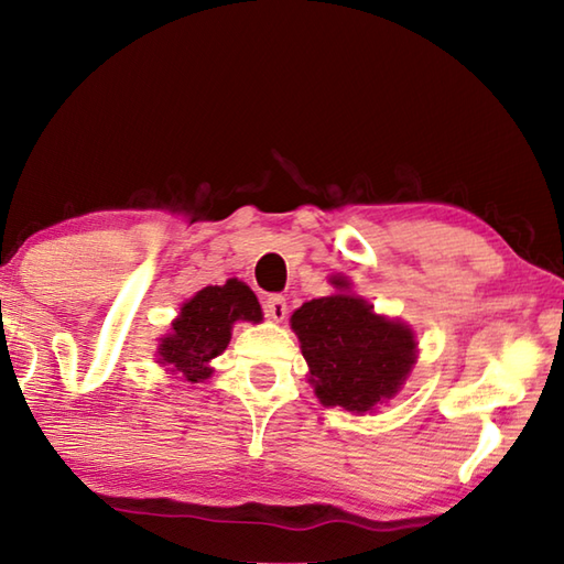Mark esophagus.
<instances>
[{"label":"esophagus","mask_w":564,"mask_h":564,"mask_svg":"<svg viewBox=\"0 0 564 564\" xmlns=\"http://www.w3.org/2000/svg\"><path fill=\"white\" fill-rule=\"evenodd\" d=\"M263 313L273 323H283L285 315H289V303H285L283 295H269L267 303H263Z\"/></svg>","instance_id":"obj_1"}]
</instances>
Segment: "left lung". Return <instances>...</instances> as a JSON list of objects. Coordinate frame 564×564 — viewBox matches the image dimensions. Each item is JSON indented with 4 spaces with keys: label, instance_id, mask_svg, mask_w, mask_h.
Here are the masks:
<instances>
[{
    "label": "left lung",
    "instance_id": "obj_1",
    "mask_svg": "<svg viewBox=\"0 0 564 564\" xmlns=\"http://www.w3.org/2000/svg\"><path fill=\"white\" fill-rule=\"evenodd\" d=\"M337 293L303 303L291 315L293 333L311 367L307 381L323 405L369 413L401 391L417 359L413 329L373 313L345 275H333Z\"/></svg>",
    "mask_w": 564,
    "mask_h": 564
}]
</instances>
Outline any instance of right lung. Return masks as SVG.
<instances>
[{
    "label": "right lung",
    "instance_id": "1",
    "mask_svg": "<svg viewBox=\"0 0 564 564\" xmlns=\"http://www.w3.org/2000/svg\"><path fill=\"white\" fill-rule=\"evenodd\" d=\"M261 305L247 283L229 279L225 285H207L183 303L171 333L161 337L159 364L181 373L187 383L213 377L209 361L223 355L237 319L261 323Z\"/></svg>",
    "mask_w": 564,
    "mask_h": 564
}]
</instances>
